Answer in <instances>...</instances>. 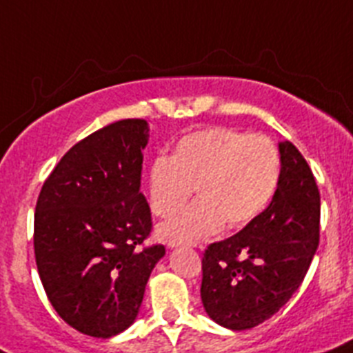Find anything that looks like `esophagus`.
<instances>
[{
  "instance_id": "esophagus-1",
  "label": "esophagus",
  "mask_w": 353,
  "mask_h": 353,
  "mask_svg": "<svg viewBox=\"0 0 353 353\" xmlns=\"http://www.w3.org/2000/svg\"><path fill=\"white\" fill-rule=\"evenodd\" d=\"M179 244L181 243H177V241H169V243H167V246H169L170 250H172V248H177V246H179Z\"/></svg>"
}]
</instances>
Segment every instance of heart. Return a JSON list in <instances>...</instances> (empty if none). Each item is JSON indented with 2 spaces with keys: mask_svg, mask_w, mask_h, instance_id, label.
<instances>
[{
  "mask_svg": "<svg viewBox=\"0 0 353 353\" xmlns=\"http://www.w3.org/2000/svg\"><path fill=\"white\" fill-rule=\"evenodd\" d=\"M281 172L278 148L263 135L214 126L184 135L172 158L158 157L149 169V204L169 216L192 196L188 208L165 221L160 236L195 243L220 230L255 220L274 196Z\"/></svg>",
  "mask_w": 353,
  "mask_h": 353,
  "instance_id": "obj_1",
  "label": "heart"
}]
</instances>
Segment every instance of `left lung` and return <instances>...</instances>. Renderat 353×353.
I'll use <instances>...</instances> for the list:
<instances>
[{
  "label": "left lung",
  "mask_w": 353,
  "mask_h": 353,
  "mask_svg": "<svg viewBox=\"0 0 353 353\" xmlns=\"http://www.w3.org/2000/svg\"><path fill=\"white\" fill-rule=\"evenodd\" d=\"M281 172L271 204L202 259L200 297L209 319L246 331L271 319L303 283L319 248L320 193L292 142L278 144Z\"/></svg>",
  "instance_id": "obj_1"
}]
</instances>
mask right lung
Masks as SVG:
<instances>
[{"instance_id": "1", "label": "right lung", "mask_w": 353, "mask_h": 353, "mask_svg": "<svg viewBox=\"0 0 353 353\" xmlns=\"http://www.w3.org/2000/svg\"><path fill=\"white\" fill-rule=\"evenodd\" d=\"M149 125L123 119L70 149L43 183L34 209V259L58 315L75 331L112 338L139 315L163 259L141 248L151 211L141 193Z\"/></svg>"}]
</instances>
